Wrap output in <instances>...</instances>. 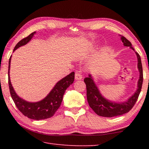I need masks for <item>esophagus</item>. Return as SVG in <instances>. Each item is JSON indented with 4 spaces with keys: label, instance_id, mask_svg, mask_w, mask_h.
Wrapping results in <instances>:
<instances>
[{
    "label": "esophagus",
    "instance_id": "esophagus-1",
    "mask_svg": "<svg viewBox=\"0 0 149 149\" xmlns=\"http://www.w3.org/2000/svg\"><path fill=\"white\" fill-rule=\"evenodd\" d=\"M82 79V75L79 72H75V80H80Z\"/></svg>",
    "mask_w": 149,
    "mask_h": 149
}]
</instances>
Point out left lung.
Here are the masks:
<instances>
[{
	"mask_svg": "<svg viewBox=\"0 0 149 149\" xmlns=\"http://www.w3.org/2000/svg\"><path fill=\"white\" fill-rule=\"evenodd\" d=\"M121 40L125 47H129L130 49L135 51L131 42L128 41L125 37L121 36ZM135 52L137 57V68L139 72V79L137 82V89L136 91L132 97H130L125 101L116 102L105 99L95 84L91 75L89 74V77H85L84 79V82L86 84L88 103H89V107L97 115L107 118L117 116L124 114L128 112L135 105L141 93L143 81V68L141 58L137 52Z\"/></svg>",
	"mask_w": 149,
	"mask_h": 149,
	"instance_id": "1",
	"label": "left lung"
}]
</instances>
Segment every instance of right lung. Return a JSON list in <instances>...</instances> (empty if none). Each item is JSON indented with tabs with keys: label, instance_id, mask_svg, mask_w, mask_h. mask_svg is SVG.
Instances as JSON below:
<instances>
[{
	"label": "right lung",
	"instance_id": "obj_1",
	"mask_svg": "<svg viewBox=\"0 0 149 149\" xmlns=\"http://www.w3.org/2000/svg\"><path fill=\"white\" fill-rule=\"evenodd\" d=\"M35 33H36L35 31L32 33L29 36L17 42L14 47L13 52L19 47L24 46L31 41ZM11 57L10 58L8 64V85L12 99H13L17 108L25 116L32 120H41L52 117L61 104L63 96L65 90L74 82L75 73L72 72L71 74L58 81L53 89L50 91L47 97L42 100L35 102H28L20 98L15 92L12 85L9 74L10 69Z\"/></svg>",
	"mask_w": 149,
	"mask_h": 149
}]
</instances>
